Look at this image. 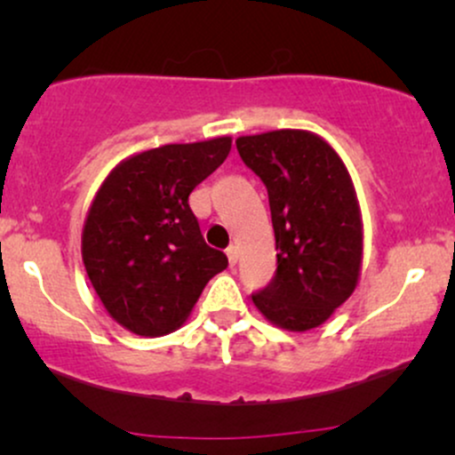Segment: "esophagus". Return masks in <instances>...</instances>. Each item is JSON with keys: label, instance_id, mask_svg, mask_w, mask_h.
<instances>
[{"label": "esophagus", "instance_id": "obj_1", "mask_svg": "<svg viewBox=\"0 0 455 455\" xmlns=\"http://www.w3.org/2000/svg\"><path fill=\"white\" fill-rule=\"evenodd\" d=\"M227 256H228V262H231V267L237 265V259H239L237 245H228V248H227Z\"/></svg>", "mask_w": 455, "mask_h": 455}]
</instances>
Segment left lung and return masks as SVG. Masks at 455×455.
Wrapping results in <instances>:
<instances>
[{
	"label": "left lung",
	"mask_w": 455,
	"mask_h": 455,
	"mask_svg": "<svg viewBox=\"0 0 455 455\" xmlns=\"http://www.w3.org/2000/svg\"><path fill=\"white\" fill-rule=\"evenodd\" d=\"M235 144L265 184L275 231V275L251 300L286 331L320 326L354 292L363 262V222L347 169L309 131H269Z\"/></svg>",
	"instance_id": "8db88e82"
}]
</instances>
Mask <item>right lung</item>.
Segmentation results:
<instances>
[{"instance_id": "right-lung-1", "label": "right lung", "mask_w": 455, "mask_h": 455, "mask_svg": "<svg viewBox=\"0 0 455 455\" xmlns=\"http://www.w3.org/2000/svg\"><path fill=\"white\" fill-rule=\"evenodd\" d=\"M231 152V138L169 144L123 161L92 201L82 260L108 314L141 337L172 332L228 259L201 235L188 196Z\"/></svg>"}]
</instances>
